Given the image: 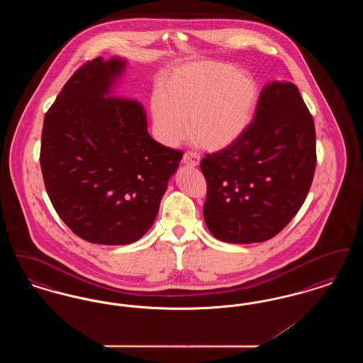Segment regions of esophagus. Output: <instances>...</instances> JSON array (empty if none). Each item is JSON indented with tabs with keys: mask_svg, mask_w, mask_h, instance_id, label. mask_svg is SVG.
<instances>
[{
	"mask_svg": "<svg viewBox=\"0 0 363 363\" xmlns=\"http://www.w3.org/2000/svg\"><path fill=\"white\" fill-rule=\"evenodd\" d=\"M182 163L186 164V166L196 167V166H199V163H200V155L196 154V152H193V151L186 152V154L184 155V157H182Z\"/></svg>",
	"mask_w": 363,
	"mask_h": 363,
	"instance_id": "esophagus-1",
	"label": "esophagus"
}]
</instances>
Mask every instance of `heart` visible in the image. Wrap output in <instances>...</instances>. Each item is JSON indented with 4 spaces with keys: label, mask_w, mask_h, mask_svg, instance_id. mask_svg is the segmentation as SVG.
Here are the masks:
<instances>
[{
    "label": "heart",
    "mask_w": 363,
    "mask_h": 363,
    "mask_svg": "<svg viewBox=\"0 0 363 363\" xmlns=\"http://www.w3.org/2000/svg\"><path fill=\"white\" fill-rule=\"evenodd\" d=\"M259 102V86L235 67L197 62L178 70L152 101L159 138L175 145L190 133L209 151L234 145L249 129Z\"/></svg>",
    "instance_id": "b5f03b06"
}]
</instances>
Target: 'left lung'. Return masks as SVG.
I'll return each mask as SVG.
<instances>
[{"mask_svg": "<svg viewBox=\"0 0 363 363\" xmlns=\"http://www.w3.org/2000/svg\"><path fill=\"white\" fill-rule=\"evenodd\" d=\"M315 162L314 121L298 88L267 84L245 135L200 163L208 230L230 243L274 238L302 207Z\"/></svg>", "mask_w": 363, "mask_h": 363, "instance_id": "obj_1", "label": "left lung"}]
</instances>
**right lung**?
<instances>
[{
    "label": "right lung",
    "instance_id": "right-lung-1",
    "mask_svg": "<svg viewBox=\"0 0 363 363\" xmlns=\"http://www.w3.org/2000/svg\"><path fill=\"white\" fill-rule=\"evenodd\" d=\"M125 68L120 57L86 62L43 121L40 169L52 207L91 243L140 240L184 155L150 136L143 104L108 96Z\"/></svg>",
    "mask_w": 363,
    "mask_h": 363
}]
</instances>
